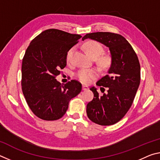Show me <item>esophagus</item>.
I'll list each match as a JSON object with an SVG mask.
<instances>
[{
  "mask_svg": "<svg viewBox=\"0 0 160 160\" xmlns=\"http://www.w3.org/2000/svg\"><path fill=\"white\" fill-rule=\"evenodd\" d=\"M89 90V88L87 85H82V90L84 91H86V90Z\"/></svg>",
  "mask_w": 160,
  "mask_h": 160,
  "instance_id": "esophagus-1",
  "label": "esophagus"
}]
</instances>
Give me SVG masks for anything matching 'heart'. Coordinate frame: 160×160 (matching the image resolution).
<instances>
[{"instance_id":"b5f03b06","label":"heart","mask_w":160,"mask_h":160,"mask_svg":"<svg viewBox=\"0 0 160 160\" xmlns=\"http://www.w3.org/2000/svg\"><path fill=\"white\" fill-rule=\"evenodd\" d=\"M84 49H85L86 53L89 56L92 58H97L102 53L103 47L98 42L94 41V40H90L86 42L83 45ZM73 48H70L67 53V60L68 61L70 56L72 55ZM110 63V58L107 56H102L99 59V63L102 66H107ZM77 76L81 82L85 84H88L92 82L97 76V71L94 69L89 70H81L77 73Z\"/></svg>"}]
</instances>
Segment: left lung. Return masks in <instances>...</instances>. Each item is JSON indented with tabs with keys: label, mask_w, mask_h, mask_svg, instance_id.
<instances>
[{
	"label": "left lung",
	"mask_w": 160,
	"mask_h": 160,
	"mask_svg": "<svg viewBox=\"0 0 160 160\" xmlns=\"http://www.w3.org/2000/svg\"><path fill=\"white\" fill-rule=\"evenodd\" d=\"M96 40L109 48L112 64L108 74L97 81L104 94L100 96L94 87L90 88L94 98L87 105V115L97 124L110 126L118 122L128 112L140 85V66L138 58L123 36L112 32H94L82 37ZM103 89V91L101 89Z\"/></svg>",
	"instance_id": "1"
}]
</instances>
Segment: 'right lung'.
Masks as SVG:
<instances>
[{"instance_id":"obj_1","label":"right lung","mask_w":160,"mask_h":160,"mask_svg":"<svg viewBox=\"0 0 160 160\" xmlns=\"http://www.w3.org/2000/svg\"><path fill=\"white\" fill-rule=\"evenodd\" d=\"M82 36L56 29L42 32L27 48L22 63V90L32 112L45 121L61 118L70 99L82 90L72 80L64 85L56 80L66 66L68 51Z\"/></svg>"}]
</instances>
